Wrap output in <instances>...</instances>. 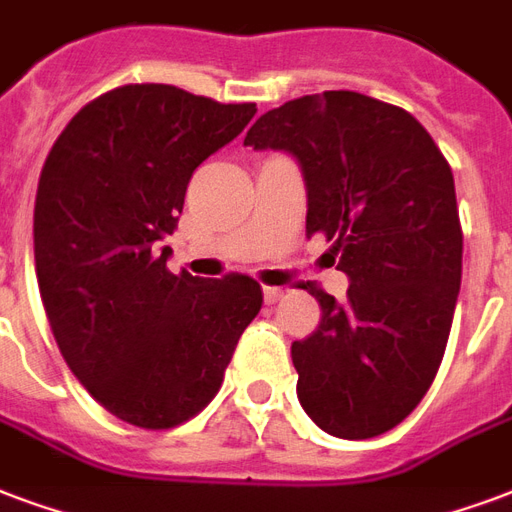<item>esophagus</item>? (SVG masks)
<instances>
[{
  "mask_svg": "<svg viewBox=\"0 0 512 512\" xmlns=\"http://www.w3.org/2000/svg\"><path fill=\"white\" fill-rule=\"evenodd\" d=\"M280 297H283V288L264 286V302H267V305H275Z\"/></svg>",
  "mask_w": 512,
  "mask_h": 512,
  "instance_id": "1",
  "label": "esophagus"
}]
</instances>
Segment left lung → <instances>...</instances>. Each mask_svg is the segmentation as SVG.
Masks as SVG:
<instances>
[{"label":"left lung","mask_w":512,"mask_h":512,"mask_svg":"<svg viewBox=\"0 0 512 512\" xmlns=\"http://www.w3.org/2000/svg\"><path fill=\"white\" fill-rule=\"evenodd\" d=\"M253 151H286L307 186V237L332 240L343 302L307 283L321 324L291 345L297 397L324 432L367 440L402 424L432 386L461 286L448 161L402 107L324 91L264 113Z\"/></svg>","instance_id":"left-lung-1"}]
</instances>
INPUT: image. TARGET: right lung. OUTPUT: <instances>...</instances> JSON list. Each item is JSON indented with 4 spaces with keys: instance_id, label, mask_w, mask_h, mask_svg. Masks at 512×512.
<instances>
[{
    "instance_id": "obj_1",
    "label": "right lung",
    "mask_w": 512,
    "mask_h": 512,
    "mask_svg": "<svg viewBox=\"0 0 512 512\" xmlns=\"http://www.w3.org/2000/svg\"><path fill=\"white\" fill-rule=\"evenodd\" d=\"M253 115V102L132 83L88 102L45 159L34 199L42 305L72 375L126 424L197 416L261 310L253 278L172 275L161 248L194 169Z\"/></svg>"
}]
</instances>
